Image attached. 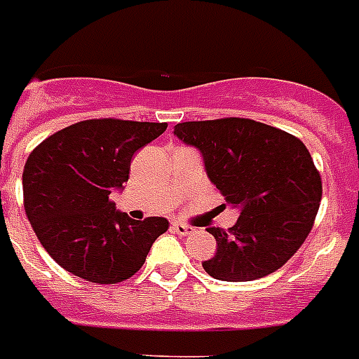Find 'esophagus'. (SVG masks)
Returning <instances> with one entry per match:
<instances>
[{
	"label": "esophagus",
	"mask_w": 359,
	"mask_h": 359,
	"mask_svg": "<svg viewBox=\"0 0 359 359\" xmlns=\"http://www.w3.org/2000/svg\"><path fill=\"white\" fill-rule=\"evenodd\" d=\"M171 229H173L177 235H182V236L194 233V227H191V225L182 224V222H173V224H171Z\"/></svg>",
	"instance_id": "1"
}]
</instances>
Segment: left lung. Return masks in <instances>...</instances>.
Returning a JSON list of instances; mask_svg holds the SVG:
<instances>
[{
	"label": "left lung",
	"instance_id": "1",
	"mask_svg": "<svg viewBox=\"0 0 359 359\" xmlns=\"http://www.w3.org/2000/svg\"><path fill=\"white\" fill-rule=\"evenodd\" d=\"M173 134L201 152L210 182L240 210L229 231L208 227L218 250L203 262L205 272L222 281H253L279 270L309 235L323 197L306 145L238 117L179 123Z\"/></svg>",
	"mask_w": 359,
	"mask_h": 359
}]
</instances>
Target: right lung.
Wrapping results in <instances>:
<instances>
[{
    "label": "right lung",
    "mask_w": 359,
    "mask_h": 359,
    "mask_svg": "<svg viewBox=\"0 0 359 359\" xmlns=\"http://www.w3.org/2000/svg\"><path fill=\"white\" fill-rule=\"evenodd\" d=\"M165 128V123L81 121L31 152L22 175L25 214L59 266L91 283H119L143 266L168 219L128 218L109 194L123 190L134 152Z\"/></svg>",
    "instance_id": "obj_1"
}]
</instances>
